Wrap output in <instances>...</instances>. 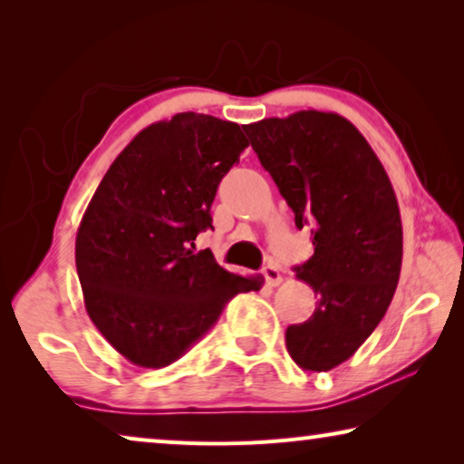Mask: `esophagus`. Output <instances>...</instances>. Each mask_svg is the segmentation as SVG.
Here are the masks:
<instances>
[{"instance_id": "esophagus-1", "label": "esophagus", "mask_w": 464, "mask_h": 464, "mask_svg": "<svg viewBox=\"0 0 464 464\" xmlns=\"http://www.w3.org/2000/svg\"><path fill=\"white\" fill-rule=\"evenodd\" d=\"M262 274H264V278H266V282H268L270 286H278L280 282H282V274H280V270L276 268V266H266V268L262 270Z\"/></svg>"}]
</instances>
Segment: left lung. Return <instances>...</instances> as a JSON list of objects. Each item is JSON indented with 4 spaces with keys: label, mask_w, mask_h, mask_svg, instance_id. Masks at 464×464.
Segmentation results:
<instances>
[{
    "label": "left lung",
    "mask_w": 464,
    "mask_h": 464,
    "mask_svg": "<svg viewBox=\"0 0 464 464\" xmlns=\"http://www.w3.org/2000/svg\"><path fill=\"white\" fill-rule=\"evenodd\" d=\"M243 130L298 229L311 227L315 247L295 272L315 290L317 304L286 329V350L303 371H332L366 342L395 295L403 227L391 179L340 114L301 110Z\"/></svg>",
    "instance_id": "obj_1"
}]
</instances>
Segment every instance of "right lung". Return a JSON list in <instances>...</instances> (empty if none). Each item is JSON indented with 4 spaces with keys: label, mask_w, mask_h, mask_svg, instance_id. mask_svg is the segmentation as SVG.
<instances>
[{
    "label": "right lung",
    "mask_w": 464,
    "mask_h": 464,
    "mask_svg": "<svg viewBox=\"0 0 464 464\" xmlns=\"http://www.w3.org/2000/svg\"><path fill=\"white\" fill-rule=\"evenodd\" d=\"M249 140L239 124L179 112L124 147L102 178L75 239V266L88 315L129 362L163 368L186 354L235 295L260 290L194 254L213 229L223 176Z\"/></svg>",
    "instance_id": "obj_1"
}]
</instances>
